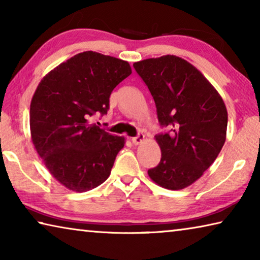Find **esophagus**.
Masks as SVG:
<instances>
[{
	"mask_svg": "<svg viewBox=\"0 0 260 260\" xmlns=\"http://www.w3.org/2000/svg\"><path fill=\"white\" fill-rule=\"evenodd\" d=\"M144 140H146V138H144L143 134H139L138 136H135V138L132 139V142H133V144H135V146H139V144L143 143Z\"/></svg>",
	"mask_w": 260,
	"mask_h": 260,
	"instance_id": "1",
	"label": "esophagus"
}]
</instances>
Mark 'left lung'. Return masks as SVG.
Instances as JSON below:
<instances>
[{
	"label": "left lung",
	"instance_id": "obj_1",
	"mask_svg": "<svg viewBox=\"0 0 260 260\" xmlns=\"http://www.w3.org/2000/svg\"><path fill=\"white\" fill-rule=\"evenodd\" d=\"M133 67L155 100L160 125L171 129L155 136L161 158L148 174L158 186L180 190L199 180L223 147L226 105L208 79L181 57L165 55Z\"/></svg>",
	"mask_w": 260,
	"mask_h": 260
}]
</instances>
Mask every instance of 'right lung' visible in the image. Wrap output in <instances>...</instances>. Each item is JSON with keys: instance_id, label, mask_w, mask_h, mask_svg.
<instances>
[{"instance_id": "add662e5", "label": "right lung", "mask_w": 260, "mask_h": 260, "mask_svg": "<svg viewBox=\"0 0 260 260\" xmlns=\"http://www.w3.org/2000/svg\"><path fill=\"white\" fill-rule=\"evenodd\" d=\"M131 73L128 61L83 51L38 85L30 101V138L47 170L70 190H90L111 173L126 139L89 124V117L108 112L112 90Z\"/></svg>"}]
</instances>
